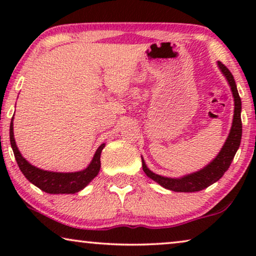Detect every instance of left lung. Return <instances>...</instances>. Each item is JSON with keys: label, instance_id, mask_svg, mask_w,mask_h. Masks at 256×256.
<instances>
[{"label": "left lung", "instance_id": "1", "mask_svg": "<svg viewBox=\"0 0 256 256\" xmlns=\"http://www.w3.org/2000/svg\"><path fill=\"white\" fill-rule=\"evenodd\" d=\"M218 65L222 72L225 74L226 79L228 80V84L232 90L233 96H234V118H233V124L230 128V132L227 138L225 144H224L222 152H219V155L208 164V166H205L204 169H202L198 172L191 174L188 176H185L183 178H166L160 174H156L150 171L148 168L146 166L144 162L142 160V168L148 177L152 178V180H155L160 185H162L163 188H169L171 191L174 192H196L204 190L205 188L210 186V185L216 183V180H219L222 177V174L228 170V168L232 163V160L236 156V152L238 148L240 146L241 142V134H242V122H241V99L238 93L236 82L232 73L230 72V70L226 68L222 62H218Z\"/></svg>", "mask_w": 256, "mask_h": 256}]
</instances>
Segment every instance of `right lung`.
<instances>
[{
  "label": "right lung",
  "mask_w": 256,
  "mask_h": 256,
  "mask_svg": "<svg viewBox=\"0 0 256 256\" xmlns=\"http://www.w3.org/2000/svg\"><path fill=\"white\" fill-rule=\"evenodd\" d=\"M12 121L10 124V144L14 150L16 162L18 164V168L22 171V174L29 182H31L37 188H40L42 191L46 194H76L80 190H82L94 177L99 174L101 163L100 155L102 152L104 143L98 148L96 155H94L92 162L85 170L78 171V172H51V171H44L38 169V168L31 166L26 160L20 155L17 148L15 138H14L12 132Z\"/></svg>",
  "instance_id": "add662e5"
}]
</instances>
